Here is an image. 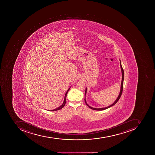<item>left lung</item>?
<instances>
[{
  "instance_id": "obj_1",
  "label": "left lung",
  "mask_w": 155,
  "mask_h": 155,
  "mask_svg": "<svg viewBox=\"0 0 155 155\" xmlns=\"http://www.w3.org/2000/svg\"><path fill=\"white\" fill-rule=\"evenodd\" d=\"M120 66H121V70H122V83H121V90H120V92L119 95L118 97L117 100L115 101V102H114V103L113 104L110 105V106H108V107H106L104 108H93L92 107H90L89 105H87V103L86 101L85 97V102L86 104V105L87 106V107H90V108H91V109H93V110H97V111H101V110H105V109H107V108H108L110 107H112V106H113L114 105H115V104L118 101H119V99L120 98V97H121V95H122V92H123V85H124V69H123V68H122V65H121V61H120ZM86 91L87 89H86L85 94L86 93Z\"/></svg>"
}]
</instances>
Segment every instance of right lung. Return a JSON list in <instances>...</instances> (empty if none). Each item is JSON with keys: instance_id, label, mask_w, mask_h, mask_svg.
<instances>
[{"instance_id": "right-lung-1", "label": "right lung", "mask_w": 155, "mask_h": 155, "mask_svg": "<svg viewBox=\"0 0 155 155\" xmlns=\"http://www.w3.org/2000/svg\"><path fill=\"white\" fill-rule=\"evenodd\" d=\"M70 88V87H69V88L68 90V91H66V93H65V97H64V102H63V104H62V105H61V106H60V107H58L57 108H56V109H53V110H48V111H57V110H60V109H62V108H63L64 107V106H65V103H66V96H67V94H68V91L69 90Z\"/></svg>"}]
</instances>
